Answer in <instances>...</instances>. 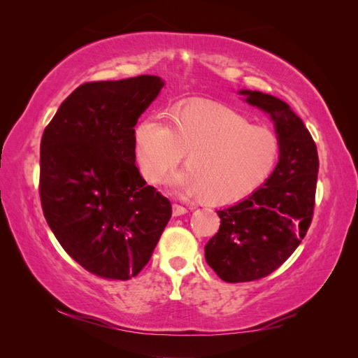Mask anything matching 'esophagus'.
Returning <instances> with one entry per match:
<instances>
[{
  "label": "esophagus",
  "mask_w": 358,
  "mask_h": 358,
  "mask_svg": "<svg viewBox=\"0 0 358 358\" xmlns=\"http://www.w3.org/2000/svg\"><path fill=\"white\" fill-rule=\"evenodd\" d=\"M188 212V209L185 206H180V204H173V215L175 216H180V215H185Z\"/></svg>",
  "instance_id": "esophagus-1"
}]
</instances>
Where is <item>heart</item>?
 <instances>
[{
  "mask_svg": "<svg viewBox=\"0 0 358 358\" xmlns=\"http://www.w3.org/2000/svg\"><path fill=\"white\" fill-rule=\"evenodd\" d=\"M185 152L188 169L173 176V185L224 206L264 185L279 162L280 142L270 128L218 104H188L173 110L170 122L154 115L137 125L134 157L148 182H161Z\"/></svg>",
  "mask_w": 358,
  "mask_h": 358,
  "instance_id": "heart-1",
  "label": "heart"
}]
</instances>
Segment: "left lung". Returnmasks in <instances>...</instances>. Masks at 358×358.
Here are the masks:
<instances>
[{
  "instance_id": "obj_1",
  "label": "left lung",
  "mask_w": 358,
  "mask_h": 358,
  "mask_svg": "<svg viewBox=\"0 0 358 358\" xmlns=\"http://www.w3.org/2000/svg\"><path fill=\"white\" fill-rule=\"evenodd\" d=\"M239 94L268 113L280 157L263 187L241 203L216 210L220 231L204 246V257L215 273L231 284L270 275L296 251L312 221L320 167L315 142L285 101L259 91Z\"/></svg>"
}]
</instances>
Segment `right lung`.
<instances>
[{"instance_id":"obj_1","label":"right lung","mask_w":358,"mask_h":358,"mask_svg":"<svg viewBox=\"0 0 358 358\" xmlns=\"http://www.w3.org/2000/svg\"><path fill=\"white\" fill-rule=\"evenodd\" d=\"M164 80L90 82L59 106L40 145V199L66 252L88 272L127 280L152 257L171 204L140 176L136 124Z\"/></svg>"}]
</instances>
